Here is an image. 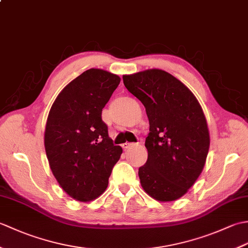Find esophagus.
<instances>
[{
    "instance_id": "1",
    "label": "esophagus",
    "mask_w": 248,
    "mask_h": 248,
    "mask_svg": "<svg viewBox=\"0 0 248 248\" xmlns=\"http://www.w3.org/2000/svg\"><path fill=\"white\" fill-rule=\"evenodd\" d=\"M135 144L134 143H124V144H123V148L124 149V150H127V149H129L130 147H132V146H134Z\"/></svg>"
}]
</instances>
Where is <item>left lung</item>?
Here are the masks:
<instances>
[{"mask_svg": "<svg viewBox=\"0 0 248 248\" xmlns=\"http://www.w3.org/2000/svg\"><path fill=\"white\" fill-rule=\"evenodd\" d=\"M123 80L149 119L148 159L139 170L141 187L159 202L177 200L197 180L207 160L210 135L203 110L194 93L164 70L124 75Z\"/></svg>", "mask_w": 248, "mask_h": 248, "instance_id": "obj_1", "label": "left lung"}]
</instances>
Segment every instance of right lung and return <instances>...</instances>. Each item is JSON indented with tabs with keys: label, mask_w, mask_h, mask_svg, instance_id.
Returning a JSON list of instances; mask_svg holds the SVG:
<instances>
[{
	"label": "right lung",
	"mask_w": 248,
	"mask_h": 248,
	"mask_svg": "<svg viewBox=\"0 0 248 248\" xmlns=\"http://www.w3.org/2000/svg\"><path fill=\"white\" fill-rule=\"evenodd\" d=\"M119 83L117 75L92 68L62 89L49 112L45 130L49 165L61 187L78 202L103 194L123 154L101 118Z\"/></svg>",
	"instance_id": "1"
}]
</instances>
